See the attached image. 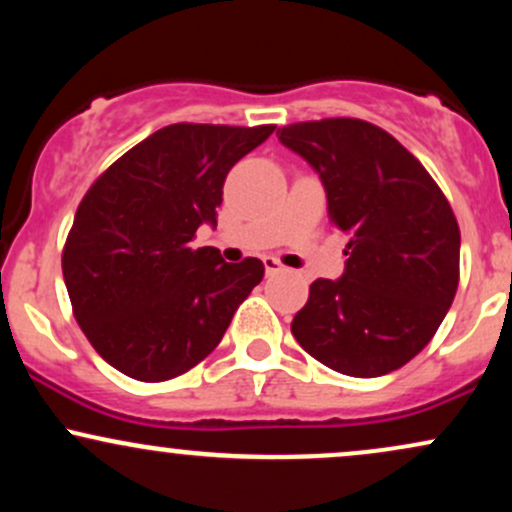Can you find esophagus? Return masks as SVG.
Instances as JSON below:
<instances>
[{"instance_id": "1", "label": "esophagus", "mask_w": 512, "mask_h": 512, "mask_svg": "<svg viewBox=\"0 0 512 512\" xmlns=\"http://www.w3.org/2000/svg\"><path fill=\"white\" fill-rule=\"evenodd\" d=\"M262 262H264V269H267V274H269V276L276 274V272H281V269H284V267H281V262L276 260V257H272V255L264 257Z\"/></svg>"}]
</instances>
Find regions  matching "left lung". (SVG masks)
Returning a JSON list of instances; mask_svg holds the SVG:
<instances>
[{"label": "left lung", "instance_id": "8db88e82", "mask_svg": "<svg viewBox=\"0 0 512 512\" xmlns=\"http://www.w3.org/2000/svg\"><path fill=\"white\" fill-rule=\"evenodd\" d=\"M276 137L320 175L330 219L349 238L344 274L310 284L293 337L354 378L402 368L431 342L460 281V228L448 199L392 134L370 122H298Z\"/></svg>", "mask_w": 512, "mask_h": 512}]
</instances>
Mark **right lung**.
I'll return each instance as SVG.
<instances>
[{"label": "right lung", "instance_id": "right-lung-1", "mask_svg": "<svg viewBox=\"0 0 512 512\" xmlns=\"http://www.w3.org/2000/svg\"><path fill=\"white\" fill-rule=\"evenodd\" d=\"M274 125H168L117 158L76 209L62 252L74 317L110 366L142 383L207 358L264 276L248 257L192 250L216 228L223 180Z\"/></svg>", "mask_w": 512, "mask_h": 512}]
</instances>
